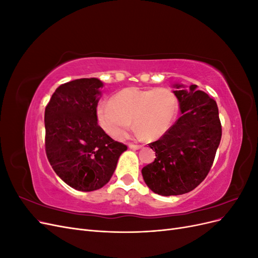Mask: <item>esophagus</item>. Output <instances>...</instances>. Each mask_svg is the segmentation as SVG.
Here are the masks:
<instances>
[{"label":"esophagus","mask_w":258,"mask_h":258,"mask_svg":"<svg viewBox=\"0 0 258 258\" xmlns=\"http://www.w3.org/2000/svg\"><path fill=\"white\" fill-rule=\"evenodd\" d=\"M128 146H129V148H131V150H140V148H142V145L132 144V143H130Z\"/></svg>","instance_id":"esophagus-1"}]
</instances>
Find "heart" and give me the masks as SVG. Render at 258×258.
<instances>
[{
    "mask_svg": "<svg viewBox=\"0 0 258 258\" xmlns=\"http://www.w3.org/2000/svg\"><path fill=\"white\" fill-rule=\"evenodd\" d=\"M176 112V99L168 88L129 87L117 92L111 103L100 105L98 118L107 135L115 140L126 138L132 119L140 134L148 139L165 135Z\"/></svg>",
    "mask_w": 258,
    "mask_h": 258,
    "instance_id": "heart-1",
    "label": "heart"
}]
</instances>
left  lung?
Listing matches in <instances>:
<instances>
[{
    "mask_svg": "<svg viewBox=\"0 0 258 258\" xmlns=\"http://www.w3.org/2000/svg\"><path fill=\"white\" fill-rule=\"evenodd\" d=\"M181 117L159 140L150 143L156 158L142 169L144 182L161 196L189 192L204 181L213 165L222 138L215 101L197 85L175 84Z\"/></svg>",
    "mask_w": 258,
    "mask_h": 258,
    "instance_id": "left-lung-1",
    "label": "left lung"
}]
</instances>
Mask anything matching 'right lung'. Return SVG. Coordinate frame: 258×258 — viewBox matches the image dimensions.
<instances>
[{"mask_svg": "<svg viewBox=\"0 0 258 258\" xmlns=\"http://www.w3.org/2000/svg\"><path fill=\"white\" fill-rule=\"evenodd\" d=\"M101 87L95 77L62 84L45 108L48 161L62 181L81 191L102 188L127 150L98 124Z\"/></svg>", "mask_w": 258, "mask_h": 258, "instance_id": "obj_1", "label": "right lung"}]
</instances>
